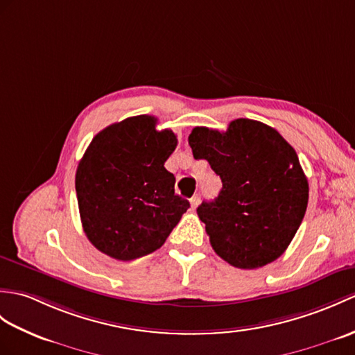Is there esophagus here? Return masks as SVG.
Segmentation results:
<instances>
[{
  "mask_svg": "<svg viewBox=\"0 0 355 355\" xmlns=\"http://www.w3.org/2000/svg\"><path fill=\"white\" fill-rule=\"evenodd\" d=\"M200 201H201V195H200V193L193 195V196L191 198V205H192V209H196V207H198V204H200Z\"/></svg>",
  "mask_w": 355,
  "mask_h": 355,
  "instance_id": "34e87169",
  "label": "esophagus"
}]
</instances>
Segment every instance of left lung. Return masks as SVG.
<instances>
[{
    "label": "left lung",
    "instance_id": "8db88e82",
    "mask_svg": "<svg viewBox=\"0 0 355 355\" xmlns=\"http://www.w3.org/2000/svg\"><path fill=\"white\" fill-rule=\"evenodd\" d=\"M195 159H205L222 180L215 201L196 209L210 245L239 269L277 260L298 232L309 202V181L296 151L266 123L234 119L227 131L195 127Z\"/></svg>",
    "mask_w": 355,
    "mask_h": 355
}]
</instances>
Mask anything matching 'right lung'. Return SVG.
<instances>
[{"instance_id":"right-lung-1","label":"right lung","mask_w":355,"mask_h":355,"mask_svg":"<svg viewBox=\"0 0 355 355\" xmlns=\"http://www.w3.org/2000/svg\"><path fill=\"white\" fill-rule=\"evenodd\" d=\"M148 114L100 131L80 160L76 191L83 230L96 250L128 261L159 250L191 207L164 168L177 136Z\"/></svg>"}]
</instances>
